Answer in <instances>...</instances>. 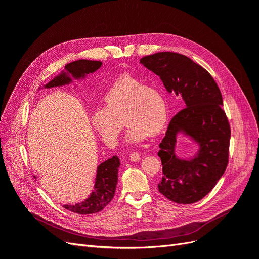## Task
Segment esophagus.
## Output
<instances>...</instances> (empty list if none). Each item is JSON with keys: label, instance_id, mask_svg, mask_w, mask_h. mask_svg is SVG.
<instances>
[{"label": "esophagus", "instance_id": "esophagus-1", "mask_svg": "<svg viewBox=\"0 0 259 259\" xmlns=\"http://www.w3.org/2000/svg\"><path fill=\"white\" fill-rule=\"evenodd\" d=\"M130 160H131V161H133V162H138V161L140 160V155H139V153H137V152H133V153H131V155H130Z\"/></svg>", "mask_w": 259, "mask_h": 259}]
</instances>
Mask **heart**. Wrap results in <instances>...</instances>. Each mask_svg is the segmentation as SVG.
Masks as SVG:
<instances>
[{
  "label": "heart",
  "instance_id": "obj_1",
  "mask_svg": "<svg viewBox=\"0 0 259 259\" xmlns=\"http://www.w3.org/2000/svg\"><path fill=\"white\" fill-rule=\"evenodd\" d=\"M124 124L128 125L126 142L139 144L165 126L166 101L162 92L132 75L117 79L103 97V108L91 113V123L101 139L115 146Z\"/></svg>",
  "mask_w": 259,
  "mask_h": 259
}]
</instances>
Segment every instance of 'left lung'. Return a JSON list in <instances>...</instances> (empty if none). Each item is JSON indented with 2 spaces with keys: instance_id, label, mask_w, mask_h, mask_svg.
<instances>
[{
  "instance_id": "8db88e82",
  "label": "left lung",
  "mask_w": 259,
  "mask_h": 259,
  "mask_svg": "<svg viewBox=\"0 0 259 259\" xmlns=\"http://www.w3.org/2000/svg\"><path fill=\"white\" fill-rule=\"evenodd\" d=\"M140 64L159 75L166 91L182 96L186 105L170 120L159 146L163 165L159 191L178 204L198 202L211 191L228 164L231 131L222 93L213 76L185 55L160 52L143 57ZM179 132L199 145L188 160L175 153Z\"/></svg>"
}]
</instances>
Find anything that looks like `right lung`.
Instances as JSON below:
<instances>
[{
  "label": "right lung",
  "instance_id": "1",
  "mask_svg": "<svg viewBox=\"0 0 259 259\" xmlns=\"http://www.w3.org/2000/svg\"><path fill=\"white\" fill-rule=\"evenodd\" d=\"M103 62L97 60L80 59L70 62L65 66L66 71H62L59 75L54 77L52 81L44 85L45 89L56 88V86L68 85L72 82V77L75 80L84 79L85 75L95 72ZM120 167V160L116 155L99 164L97 167L94 191L90 197L76 204L62 205L66 209L80 215L95 214L103 210L114 197L115 188L117 184V169Z\"/></svg>",
  "mask_w": 259,
  "mask_h": 259
}]
</instances>
